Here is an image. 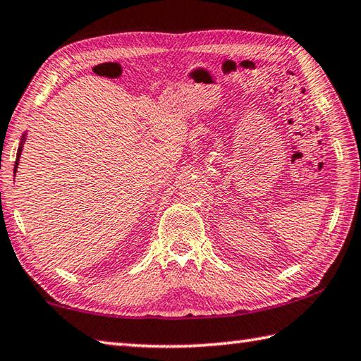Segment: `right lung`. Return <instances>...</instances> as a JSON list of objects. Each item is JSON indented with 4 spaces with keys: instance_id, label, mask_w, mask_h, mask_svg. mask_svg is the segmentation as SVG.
<instances>
[{
    "instance_id": "right-lung-1",
    "label": "right lung",
    "mask_w": 361,
    "mask_h": 361,
    "mask_svg": "<svg viewBox=\"0 0 361 361\" xmlns=\"http://www.w3.org/2000/svg\"><path fill=\"white\" fill-rule=\"evenodd\" d=\"M23 142H25V136H23V139H22V142H20V145H18V150H17V158H16V164H14V173L17 171V164H18V158H20V154H22V147H23Z\"/></svg>"
}]
</instances>
